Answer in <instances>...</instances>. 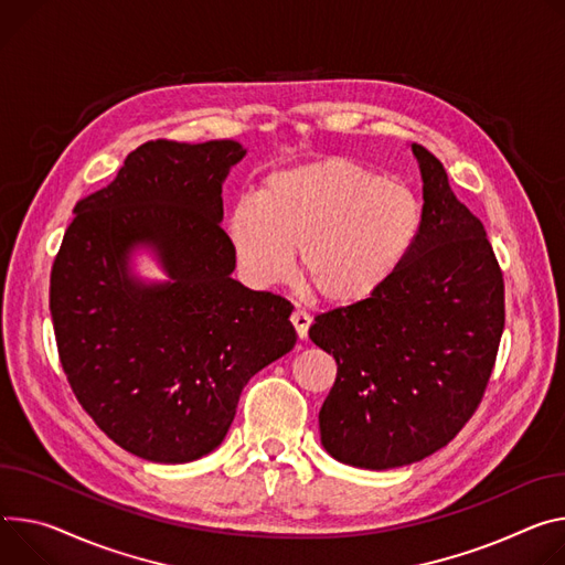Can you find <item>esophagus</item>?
<instances>
[{
  "label": "esophagus",
  "mask_w": 565,
  "mask_h": 565,
  "mask_svg": "<svg viewBox=\"0 0 565 565\" xmlns=\"http://www.w3.org/2000/svg\"><path fill=\"white\" fill-rule=\"evenodd\" d=\"M290 322H292V327H295V331H297V335L303 340L306 335H309V327H311V316L306 313V311H292V316H290Z\"/></svg>",
  "instance_id": "obj_1"
}]
</instances>
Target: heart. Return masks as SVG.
Instances as JSON below:
<instances>
[{
	"instance_id": "heart-1",
	"label": "heart",
	"mask_w": 565,
	"mask_h": 565,
	"mask_svg": "<svg viewBox=\"0 0 565 565\" xmlns=\"http://www.w3.org/2000/svg\"><path fill=\"white\" fill-rule=\"evenodd\" d=\"M422 230V204L403 182L383 180L344 158L270 173L256 198H241L227 238L252 286L299 268L329 303H353L379 290L403 264Z\"/></svg>"
}]
</instances>
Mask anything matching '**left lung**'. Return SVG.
<instances>
[{
    "label": "left lung",
    "mask_w": 565,
    "mask_h": 565,
    "mask_svg": "<svg viewBox=\"0 0 565 565\" xmlns=\"http://www.w3.org/2000/svg\"><path fill=\"white\" fill-rule=\"evenodd\" d=\"M424 180L422 230L398 270L367 299L316 318L309 338L333 353L320 409L331 457L358 469L413 465L473 417L504 329V281L484 225L413 143Z\"/></svg>",
    "instance_id": "obj_1"
}]
</instances>
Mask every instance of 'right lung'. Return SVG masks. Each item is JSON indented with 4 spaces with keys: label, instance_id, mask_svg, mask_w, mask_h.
I'll list each match as a JSON object with an SVG mask.
<instances>
[{
    "label": "right lung",
    "instance_id": "1",
    "mask_svg": "<svg viewBox=\"0 0 565 565\" xmlns=\"http://www.w3.org/2000/svg\"><path fill=\"white\" fill-rule=\"evenodd\" d=\"M243 158L232 139L141 143L76 202L51 268V320L78 403L148 461L184 465L218 448L247 381L297 342L288 299L232 279L221 193ZM139 244L169 282L129 275Z\"/></svg>",
    "mask_w": 565,
    "mask_h": 565
}]
</instances>
